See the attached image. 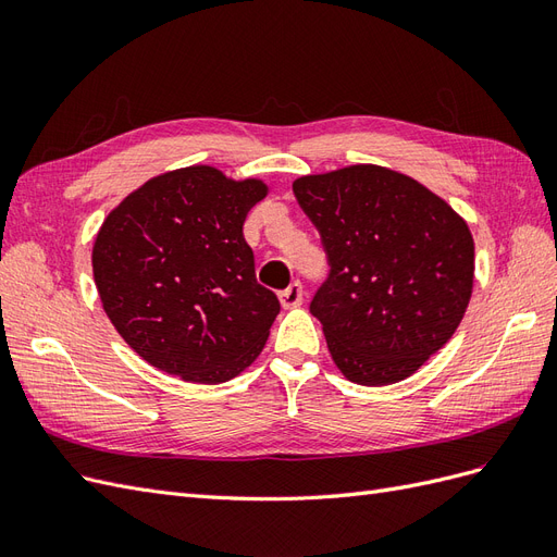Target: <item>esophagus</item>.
Masks as SVG:
<instances>
[{
  "instance_id": "1",
  "label": "esophagus",
  "mask_w": 557,
  "mask_h": 557,
  "mask_svg": "<svg viewBox=\"0 0 557 557\" xmlns=\"http://www.w3.org/2000/svg\"><path fill=\"white\" fill-rule=\"evenodd\" d=\"M301 297H305V290H301V283H299V281L290 283L288 288L281 290V295H278L283 309H295V307H299V305H301Z\"/></svg>"
}]
</instances>
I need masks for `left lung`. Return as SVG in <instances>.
<instances>
[{"mask_svg": "<svg viewBox=\"0 0 557 557\" xmlns=\"http://www.w3.org/2000/svg\"><path fill=\"white\" fill-rule=\"evenodd\" d=\"M330 278L311 301L330 356L358 385L409 379L458 330L474 288L465 218L416 178L350 164L293 183Z\"/></svg>", "mask_w": 557, "mask_h": 557, "instance_id": "left-lung-1", "label": "left lung"}]
</instances>
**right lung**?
Masks as SVG:
<instances>
[{
    "instance_id": "obj_1",
    "label": "right lung",
    "mask_w": 557,
    "mask_h": 557,
    "mask_svg": "<svg viewBox=\"0 0 557 557\" xmlns=\"http://www.w3.org/2000/svg\"><path fill=\"white\" fill-rule=\"evenodd\" d=\"M262 178L209 164L148 178L99 227L92 276L102 307L148 364L188 383H225L262 352L281 305L244 239Z\"/></svg>"
}]
</instances>
